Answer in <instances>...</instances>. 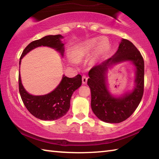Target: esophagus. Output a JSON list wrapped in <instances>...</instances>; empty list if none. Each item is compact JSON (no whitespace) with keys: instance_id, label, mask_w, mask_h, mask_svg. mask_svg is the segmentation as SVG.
<instances>
[{"instance_id":"34e87169","label":"esophagus","mask_w":159,"mask_h":159,"mask_svg":"<svg viewBox=\"0 0 159 159\" xmlns=\"http://www.w3.org/2000/svg\"><path fill=\"white\" fill-rule=\"evenodd\" d=\"M87 81H88V77L85 76V75H83V77H82V82L83 84H86L87 83Z\"/></svg>"}]
</instances>
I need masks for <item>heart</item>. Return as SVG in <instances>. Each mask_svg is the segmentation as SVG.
<instances>
[{"mask_svg":"<svg viewBox=\"0 0 159 159\" xmlns=\"http://www.w3.org/2000/svg\"><path fill=\"white\" fill-rule=\"evenodd\" d=\"M109 43L105 38H93L77 44L71 49L73 57L69 56V61L74 66L79 65V61L84 60L93 53L91 61L95 63L103 57L109 48Z\"/></svg>","mask_w":159,"mask_h":159,"instance_id":"1","label":"heart"}]
</instances>
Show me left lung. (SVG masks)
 Here are the masks:
<instances>
[{
	"mask_svg": "<svg viewBox=\"0 0 159 159\" xmlns=\"http://www.w3.org/2000/svg\"><path fill=\"white\" fill-rule=\"evenodd\" d=\"M123 62H130L135 67L134 87L130 91L116 96L108 90L107 73L114 65ZM88 76L91 108L102 121L110 123L122 122L133 114L140 103L144 92V60L139 51L128 40L122 39L114 55L91 69Z\"/></svg>",
	"mask_w": 159,
	"mask_h": 159,
	"instance_id": "obj_1",
	"label": "left lung"
}]
</instances>
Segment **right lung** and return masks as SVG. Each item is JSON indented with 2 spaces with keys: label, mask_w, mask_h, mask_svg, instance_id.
Here are the masks:
<instances>
[{
  "label": "right lung",
  "mask_w": 159,
  "mask_h": 159,
  "mask_svg": "<svg viewBox=\"0 0 159 159\" xmlns=\"http://www.w3.org/2000/svg\"><path fill=\"white\" fill-rule=\"evenodd\" d=\"M61 35H49L29 43L21 54V61L26 54L35 48L47 46L55 49L61 57L64 53V43L61 41ZM82 84V77L78 74L74 78L63 75L57 88L52 92L43 95H33L29 93L21 83L20 71L19 72V90L26 108L35 117L43 120H54L64 116L70 108V100L74 92Z\"/></svg>",
  "instance_id": "add662e5"
}]
</instances>
